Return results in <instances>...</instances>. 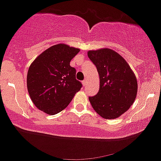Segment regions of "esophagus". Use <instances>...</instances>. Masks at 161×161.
Segmentation results:
<instances>
[{"mask_svg":"<svg viewBox=\"0 0 161 161\" xmlns=\"http://www.w3.org/2000/svg\"><path fill=\"white\" fill-rule=\"evenodd\" d=\"M82 85H83V86H86V85H87V82H86V79H85V80L82 81Z\"/></svg>","mask_w":161,"mask_h":161,"instance_id":"esophagus-1","label":"esophagus"}]
</instances>
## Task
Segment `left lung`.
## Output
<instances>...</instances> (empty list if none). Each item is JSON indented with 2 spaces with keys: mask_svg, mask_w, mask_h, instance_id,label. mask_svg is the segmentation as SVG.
I'll list each match as a JSON object with an SVG mask.
<instances>
[{
  "mask_svg": "<svg viewBox=\"0 0 161 161\" xmlns=\"http://www.w3.org/2000/svg\"><path fill=\"white\" fill-rule=\"evenodd\" d=\"M100 79L99 91L89 99L94 110L105 119L118 118L132 105L137 92L136 76L125 59L111 49L88 52Z\"/></svg>",
  "mask_w": 161,
  "mask_h": 161,
  "instance_id": "left-lung-1",
  "label": "left lung"
}]
</instances>
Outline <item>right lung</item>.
Instances as JSON below:
<instances>
[{
    "instance_id": "add662e5",
    "label": "right lung",
    "mask_w": 161,
    "mask_h": 161,
    "mask_svg": "<svg viewBox=\"0 0 161 161\" xmlns=\"http://www.w3.org/2000/svg\"><path fill=\"white\" fill-rule=\"evenodd\" d=\"M79 49L57 44L46 49L30 66L26 77L32 102L40 110L56 114L66 108L82 85L70 61Z\"/></svg>"
}]
</instances>
